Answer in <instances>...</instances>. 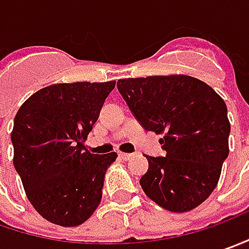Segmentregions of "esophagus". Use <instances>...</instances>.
<instances>
[{"mask_svg":"<svg viewBox=\"0 0 249 249\" xmlns=\"http://www.w3.org/2000/svg\"><path fill=\"white\" fill-rule=\"evenodd\" d=\"M118 156L121 157L123 160H129L132 157V155L131 153H118Z\"/></svg>","mask_w":249,"mask_h":249,"instance_id":"esophagus-1","label":"esophagus"}]
</instances>
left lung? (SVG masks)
Returning <instances> with one entry per match:
<instances>
[{
	"instance_id": "1",
	"label": "left lung",
	"mask_w": 249,
	"mask_h": 249,
	"mask_svg": "<svg viewBox=\"0 0 249 249\" xmlns=\"http://www.w3.org/2000/svg\"><path fill=\"white\" fill-rule=\"evenodd\" d=\"M117 88L143 129L163 134L164 156H146L143 192L170 212L199 206L229 156L230 123L222 97L187 75L120 79Z\"/></svg>"
}]
</instances>
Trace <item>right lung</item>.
Returning <instances> with one entry per match:
<instances>
[{"label":"right lung","mask_w":249,"mask_h":249,"mask_svg":"<svg viewBox=\"0 0 249 249\" xmlns=\"http://www.w3.org/2000/svg\"><path fill=\"white\" fill-rule=\"evenodd\" d=\"M111 82L58 83L32 94L18 110L11 141L27 199L49 222H86L102 200L104 174L117 153L93 155L85 141Z\"/></svg>","instance_id":"1"}]
</instances>
